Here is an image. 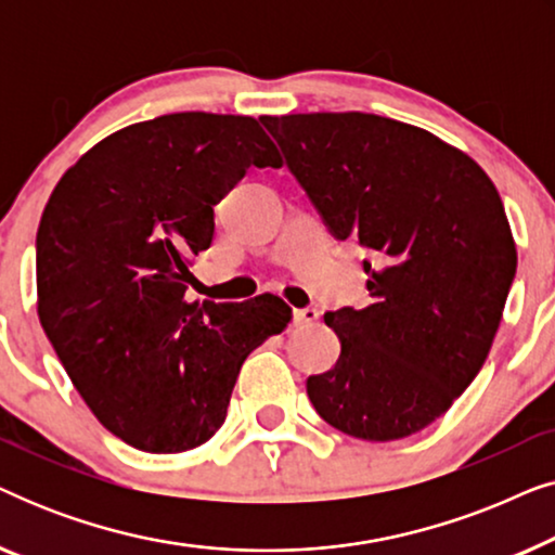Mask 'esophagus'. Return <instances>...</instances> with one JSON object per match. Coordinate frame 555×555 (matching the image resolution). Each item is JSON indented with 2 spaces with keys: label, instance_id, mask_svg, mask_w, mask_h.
<instances>
[{
  "label": "esophagus",
  "instance_id": "34e87169",
  "mask_svg": "<svg viewBox=\"0 0 555 555\" xmlns=\"http://www.w3.org/2000/svg\"><path fill=\"white\" fill-rule=\"evenodd\" d=\"M318 318H321V313H318L315 308L295 310V323H298V325H315Z\"/></svg>",
  "mask_w": 555,
  "mask_h": 555
}]
</instances>
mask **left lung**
<instances>
[{
  "label": "left lung",
  "mask_w": 555,
  "mask_h": 555,
  "mask_svg": "<svg viewBox=\"0 0 555 555\" xmlns=\"http://www.w3.org/2000/svg\"><path fill=\"white\" fill-rule=\"evenodd\" d=\"M338 240H359L371 302L325 313L336 366L308 378L331 427L393 442L439 420L473 384L503 321L518 253L475 158L374 113L260 116Z\"/></svg>",
  "instance_id": "left-lung-1"
}]
</instances>
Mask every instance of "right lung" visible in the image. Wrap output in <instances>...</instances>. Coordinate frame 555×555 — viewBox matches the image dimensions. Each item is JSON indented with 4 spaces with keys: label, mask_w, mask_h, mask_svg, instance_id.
<instances>
[{
    "label": "right lung",
    "mask_w": 555,
    "mask_h": 555,
    "mask_svg": "<svg viewBox=\"0 0 555 555\" xmlns=\"http://www.w3.org/2000/svg\"><path fill=\"white\" fill-rule=\"evenodd\" d=\"M249 166H283L253 116L171 113L105 135L63 173L37 230V315L82 401L143 452L222 427L242 363L293 308L186 300L215 204Z\"/></svg>",
    "instance_id": "1"
}]
</instances>
